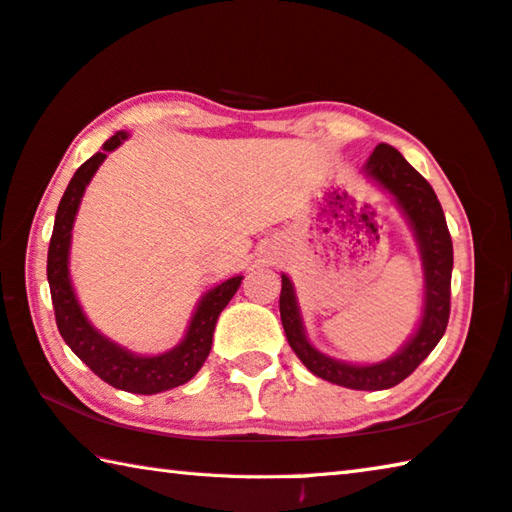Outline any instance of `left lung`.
<instances>
[{"label": "left lung", "instance_id": "obj_1", "mask_svg": "<svg viewBox=\"0 0 512 512\" xmlns=\"http://www.w3.org/2000/svg\"><path fill=\"white\" fill-rule=\"evenodd\" d=\"M363 169H366L368 178L375 180L381 189H386L395 198V203L400 205V210L411 223L415 239H418L424 266V309L418 332L395 357L386 361L370 363V366L336 361L318 352L307 341L296 293H293V284L287 275H282L280 316L291 350L316 377L352 388V391H384V388H393L409 377L443 339L449 307H452L454 248L436 192L402 158L400 151L388 144H379Z\"/></svg>", "mask_w": 512, "mask_h": 512}]
</instances>
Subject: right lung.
<instances>
[{"label":"right lung","mask_w":512,"mask_h":512,"mask_svg":"<svg viewBox=\"0 0 512 512\" xmlns=\"http://www.w3.org/2000/svg\"><path fill=\"white\" fill-rule=\"evenodd\" d=\"M128 133L119 131L103 144L99 153H94L88 162L76 169L74 178L69 180L63 198H60L54 232H51L49 253H47V280L51 289V302H54V314L58 332L72 352L88 366L94 375L101 377L106 384L119 388V391L137 393V395H155L169 388H176L192 379L212 350V336L225 305L235 296L244 277L235 275L221 282L219 287L207 291L198 302L187 327L185 339L176 348L158 354V357H140L117 343L108 341L99 334L85 318L83 309L76 300V293L69 280V239H72L74 216L79 212V203L85 187L94 173L101 167L110 151L124 142Z\"/></svg>","instance_id":"1"}]
</instances>
